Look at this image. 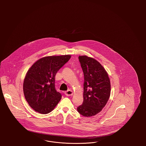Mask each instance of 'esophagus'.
Wrapping results in <instances>:
<instances>
[{
  "label": "esophagus",
  "instance_id": "obj_1",
  "mask_svg": "<svg viewBox=\"0 0 146 146\" xmlns=\"http://www.w3.org/2000/svg\"><path fill=\"white\" fill-rule=\"evenodd\" d=\"M65 94L67 96H70L73 95V92L72 90H68L65 92Z\"/></svg>",
  "mask_w": 146,
  "mask_h": 146
}]
</instances>
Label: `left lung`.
I'll return each mask as SVG.
<instances>
[{"label": "left lung", "mask_w": 146, "mask_h": 146, "mask_svg": "<svg viewBox=\"0 0 146 146\" xmlns=\"http://www.w3.org/2000/svg\"><path fill=\"white\" fill-rule=\"evenodd\" d=\"M79 60L84 75V102L77 110L89 117L97 115L106 106L110 96V81L105 68L95 59L80 56Z\"/></svg>", "instance_id": "1"}]
</instances>
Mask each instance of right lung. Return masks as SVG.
Wrapping results in <instances>:
<instances>
[{
  "mask_svg": "<svg viewBox=\"0 0 146 146\" xmlns=\"http://www.w3.org/2000/svg\"><path fill=\"white\" fill-rule=\"evenodd\" d=\"M70 54L42 58L31 66L23 84L24 96L36 112L47 114L51 112L62 98L55 89V76L71 58Z\"/></svg>",
  "mask_w": 146,
  "mask_h": 146,
  "instance_id": "1",
  "label": "right lung"
}]
</instances>
